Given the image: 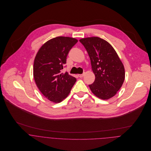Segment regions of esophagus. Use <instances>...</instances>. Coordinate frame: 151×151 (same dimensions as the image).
Masks as SVG:
<instances>
[{
    "label": "esophagus",
    "mask_w": 151,
    "mask_h": 151,
    "mask_svg": "<svg viewBox=\"0 0 151 151\" xmlns=\"http://www.w3.org/2000/svg\"><path fill=\"white\" fill-rule=\"evenodd\" d=\"M84 76V73H83V74H78V76L79 77H83V76Z\"/></svg>",
    "instance_id": "obj_1"
}]
</instances>
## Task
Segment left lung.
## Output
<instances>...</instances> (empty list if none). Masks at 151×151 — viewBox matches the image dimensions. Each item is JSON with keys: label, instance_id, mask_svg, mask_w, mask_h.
Instances as JSON below:
<instances>
[{"label": "left lung", "instance_id": "obj_1", "mask_svg": "<svg viewBox=\"0 0 151 151\" xmlns=\"http://www.w3.org/2000/svg\"><path fill=\"white\" fill-rule=\"evenodd\" d=\"M80 42L85 47L95 76L89 85L92 93L102 99L114 96L125 78L124 67L110 43L99 37L83 38Z\"/></svg>", "mask_w": 151, "mask_h": 151}]
</instances>
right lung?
Listing matches in <instances>:
<instances>
[{"mask_svg":"<svg viewBox=\"0 0 151 151\" xmlns=\"http://www.w3.org/2000/svg\"><path fill=\"white\" fill-rule=\"evenodd\" d=\"M78 41L73 38L58 37L44 43L34 63V77L40 91L49 101H62L70 93L76 78L67 72L62 73L67 56Z\"/></svg>","mask_w":151,"mask_h":151,"instance_id":"right-lung-1","label":"right lung"}]
</instances>
